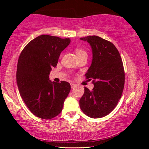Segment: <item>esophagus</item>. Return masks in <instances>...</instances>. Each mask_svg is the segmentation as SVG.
<instances>
[{
    "mask_svg": "<svg viewBox=\"0 0 149 149\" xmlns=\"http://www.w3.org/2000/svg\"><path fill=\"white\" fill-rule=\"evenodd\" d=\"M70 85H71V88H72V89H74V88L76 87V85H75V84H73V83H72V84H70Z\"/></svg>",
    "mask_w": 149,
    "mask_h": 149,
    "instance_id": "obj_1",
    "label": "esophagus"
}]
</instances>
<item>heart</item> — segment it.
Here are the masks:
<instances>
[{
  "mask_svg": "<svg viewBox=\"0 0 149 149\" xmlns=\"http://www.w3.org/2000/svg\"><path fill=\"white\" fill-rule=\"evenodd\" d=\"M75 53H76L77 56L78 57V56H79L80 55H81L83 54H85V53H87V52L85 50L81 49V48L77 47L76 49H75Z\"/></svg>",
  "mask_w": 149,
  "mask_h": 149,
  "instance_id": "1",
  "label": "heart"
}]
</instances>
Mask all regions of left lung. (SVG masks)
Returning <instances> with one entry per match:
<instances>
[{
  "mask_svg": "<svg viewBox=\"0 0 149 149\" xmlns=\"http://www.w3.org/2000/svg\"><path fill=\"white\" fill-rule=\"evenodd\" d=\"M80 39L91 47L92 64L85 77L93 79L94 84L92 91L85 87L80 108L90 118L104 117L114 109L122 97L125 83L122 58L114 45L101 37L93 35Z\"/></svg>",
  "mask_w": 149,
  "mask_h": 149,
  "instance_id": "1",
  "label": "left lung"
}]
</instances>
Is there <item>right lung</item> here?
I'll list each match as a JSON object with an SVG mask.
<instances>
[{"mask_svg": "<svg viewBox=\"0 0 149 149\" xmlns=\"http://www.w3.org/2000/svg\"><path fill=\"white\" fill-rule=\"evenodd\" d=\"M70 42L69 38L40 35L24 47L19 56L16 80L20 95L29 110L42 119H52L62 112L71 89L68 82H51L49 78Z\"/></svg>", "mask_w": 149, "mask_h": 149, "instance_id": "1", "label": "right lung"}]
</instances>
